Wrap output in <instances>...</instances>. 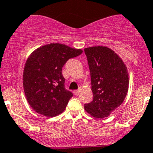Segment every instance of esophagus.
Wrapping results in <instances>:
<instances>
[{"mask_svg": "<svg viewBox=\"0 0 153 153\" xmlns=\"http://www.w3.org/2000/svg\"><path fill=\"white\" fill-rule=\"evenodd\" d=\"M80 91H81V89H80V88H79V89H78V90H75L73 92H74V94H75V95H78V94L80 92Z\"/></svg>", "mask_w": 153, "mask_h": 153, "instance_id": "1", "label": "esophagus"}]
</instances>
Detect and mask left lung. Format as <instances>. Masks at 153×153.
Returning <instances> with one entry per match:
<instances>
[{
  "instance_id": "left-lung-1",
  "label": "left lung",
  "mask_w": 153,
  "mask_h": 153,
  "mask_svg": "<svg viewBox=\"0 0 153 153\" xmlns=\"http://www.w3.org/2000/svg\"><path fill=\"white\" fill-rule=\"evenodd\" d=\"M91 75L93 100L84 106L95 118L108 117L123 102L129 89L127 67L119 55L102 46L84 49Z\"/></svg>"
}]
</instances>
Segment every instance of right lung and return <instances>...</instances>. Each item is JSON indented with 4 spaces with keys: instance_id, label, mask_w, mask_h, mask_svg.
Returning <instances> with one entry per match:
<instances>
[{
    "instance_id": "1",
    "label": "right lung",
    "mask_w": 153,
    "mask_h": 153,
    "mask_svg": "<svg viewBox=\"0 0 153 153\" xmlns=\"http://www.w3.org/2000/svg\"><path fill=\"white\" fill-rule=\"evenodd\" d=\"M82 52L81 49L52 43L30 54L24 66L23 86L27 101L35 112L54 117L65 110L73 95L64 88L62 67L69 58Z\"/></svg>"
}]
</instances>
